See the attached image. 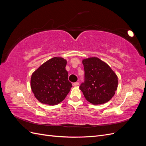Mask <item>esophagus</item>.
<instances>
[{
  "mask_svg": "<svg viewBox=\"0 0 146 146\" xmlns=\"http://www.w3.org/2000/svg\"><path fill=\"white\" fill-rule=\"evenodd\" d=\"M79 85V83L78 82H75L72 83V85L73 86H77Z\"/></svg>",
  "mask_w": 146,
  "mask_h": 146,
  "instance_id": "1",
  "label": "esophagus"
}]
</instances>
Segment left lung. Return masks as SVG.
Masks as SVG:
<instances>
[{"instance_id": "left-lung-1", "label": "left lung", "mask_w": 146, "mask_h": 146, "mask_svg": "<svg viewBox=\"0 0 146 146\" xmlns=\"http://www.w3.org/2000/svg\"><path fill=\"white\" fill-rule=\"evenodd\" d=\"M82 63L85 78L80 89L85 98L94 105L107 102L117 90L116 74L107 63L97 57L85 59Z\"/></svg>"}]
</instances>
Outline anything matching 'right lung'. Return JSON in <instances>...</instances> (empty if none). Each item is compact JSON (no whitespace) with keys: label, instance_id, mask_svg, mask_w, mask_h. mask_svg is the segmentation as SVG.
<instances>
[{"label":"right lung","instance_id":"add662e5","mask_svg":"<svg viewBox=\"0 0 146 146\" xmlns=\"http://www.w3.org/2000/svg\"><path fill=\"white\" fill-rule=\"evenodd\" d=\"M67 61L54 57L42 64L33 73L31 88L40 102L55 105L62 102L72 86L65 67Z\"/></svg>","mask_w":146,"mask_h":146}]
</instances>
